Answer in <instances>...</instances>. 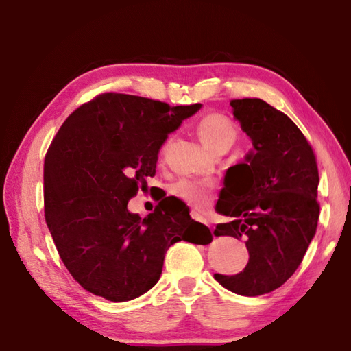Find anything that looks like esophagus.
Wrapping results in <instances>:
<instances>
[{
    "label": "esophagus",
    "instance_id": "obj_1",
    "mask_svg": "<svg viewBox=\"0 0 351 351\" xmlns=\"http://www.w3.org/2000/svg\"><path fill=\"white\" fill-rule=\"evenodd\" d=\"M191 217H193V219H195V221H199V222H202V223H205V225H208V222H207V221H205V219H204L202 216H199L196 211H191Z\"/></svg>",
    "mask_w": 351,
    "mask_h": 351
}]
</instances>
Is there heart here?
<instances>
[{
  "mask_svg": "<svg viewBox=\"0 0 351 351\" xmlns=\"http://www.w3.org/2000/svg\"><path fill=\"white\" fill-rule=\"evenodd\" d=\"M197 135L202 143L213 152L228 150L237 138V126L228 115L222 112H211L204 115L197 121ZM166 152V147L162 149ZM211 185L208 182H199L190 180H181L173 185V193L184 202L195 208H202L211 199Z\"/></svg>",
  "mask_w": 351,
  "mask_h": 351,
  "instance_id": "b5f03b06",
  "label": "heart"
}]
</instances>
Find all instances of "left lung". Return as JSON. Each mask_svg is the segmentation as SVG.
Wrapping results in <instances>:
<instances>
[{"mask_svg":"<svg viewBox=\"0 0 351 351\" xmlns=\"http://www.w3.org/2000/svg\"><path fill=\"white\" fill-rule=\"evenodd\" d=\"M254 149L226 170L216 211L230 217L215 236L243 239L248 265L236 276L215 274L226 289L257 297L292 277L317 232L318 166L298 126L260 99L231 100Z\"/></svg>","mask_w":351,"mask_h":351,"instance_id":"left-lung-1","label":"left lung"}]
</instances>
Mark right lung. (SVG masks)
<instances>
[{"mask_svg":"<svg viewBox=\"0 0 351 351\" xmlns=\"http://www.w3.org/2000/svg\"><path fill=\"white\" fill-rule=\"evenodd\" d=\"M199 109L105 93L75 109L53 138L44 162L45 222L68 272L88 292L134 300L156 285L167 250L186 240L187 229L202 231L187 242H211L185 204L160 202L144 219L128 210L155 176L169 134Z\"/></svg>","mask_w":351,"mask_h":351,"instance_id":"obj_1","label":"right lung"}]
</instances>
